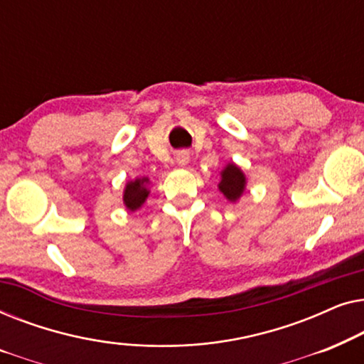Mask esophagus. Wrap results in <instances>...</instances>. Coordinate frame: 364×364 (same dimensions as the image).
I'll use <instances>...</instances> for the list:
<instances>
[{"label": "esophagus", "mask_w": 364, "mask_h": 364, "mask_svg": "<svg viewBox=\"0 0 364 364\" xmlns=\"http://www.w3.org/2000/svg\"><path fill=\"white\" fill-rule=\"evenodd\" d=\"M177 162L181 164V166H183V164H187L188 162V154L187 152H181L177 156Z\"/></svg>", "instance_id": "1"}]
</instances>
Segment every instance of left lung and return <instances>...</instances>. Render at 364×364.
I'll return each instance as SVG.
<instances>
[{
	"label": "left lung",
	"mask_w": 364,
	"mask_h": 364,
	"mask_svg": "<svg viewBox=\"0 0 364 364\" xmlns=\"http://www.w3.org/2000/svg\"><path fill=\"white\" fill-rule=\"evenodd\" d=\"M218 188L232 202H235L242 196L243 188H245V176L235 164H228L225 171L222 172V181L218 183Z\"/></svg>",
	"instance_id": "1"
}]
</instances>
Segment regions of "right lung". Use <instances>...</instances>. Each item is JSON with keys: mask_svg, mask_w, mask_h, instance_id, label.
Returning a JSON list of instances; mask_svg holds the SVG:
<instances>
[{"mask_svg": "<svg viewBox=\"0 0 364 364\" xmlns=\"http://www.w3.org/2000/svg\"><path fill=\"white\" fill-rule=\"evenodd\" d=\"M147 196V178H137V181L129 182L126 186V191H124V203H126L129 210L134 212L146 202Z\"/></svg>", "mask_w": 364, "mask_h": 364, "instance_id": "1", "label": "right lung"}]
</instances>
